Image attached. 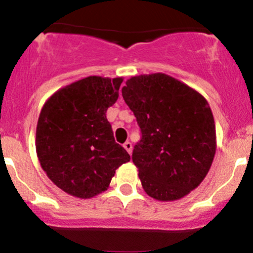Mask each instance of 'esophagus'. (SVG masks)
I'll list each match as a JSON object with an SVG mask.
<instances>
[{
	"label": "esophagus",
	"mask_w": 253,
	"mask_h": 253,
	"mask_svg": "<svg viewBox=\"0 0 253 253\" xmlns=\"http://www.w3.org/2000/svg\"><path fill=\"white\" fill-rule=\"evenodd\" d=\"M124 148L127 150V152L129 153V154H131V153H132V143H131V142H128V141L125 142Z\"/></svg>",
	"instance_id": "1"
}]
</instances>
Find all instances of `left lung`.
I'll return each instance as SVG.
<instances>
[{
    "label": "left lung",
    "mask_w": 253,
    "mask_h": 253,
    "mask_svg": "<svg viewBox=\"0 0 253 253\" xmlns=\"http://www.w3.org/2000/svg\"><path fill=\"white\" fill-rule=\"evenodd\" d=\"M122 96L142 132L132 160L158 201L185 197L205 180L216 149L214 117L202 94L165 73L127 79Z\"/></svg>",
    "instance_id": "left-lung-1"
}]
</instances>
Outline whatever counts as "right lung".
<instances>
[{"instance_id": "add662e5", "label": "right lung", "mask_w": 253, "mask_h": 253, "mask_svg": "<svg viewBox=\"0 0 253 253\" xmlns=\"http://www.w3.org/2000/svg\"><path fill=\"white\" fill-rule=\"evenodd\" d=\"M122 81L89 76L58 89L42 106L35 137L40 165L73 197L86 200L106 191L116 169L131 159L106 119Z\"/></svg>"}]
</instances>
